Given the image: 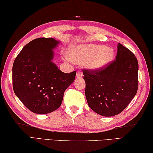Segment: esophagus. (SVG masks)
<instances>
[{
  "label": "esophagus",
  "instance_id": "esophagus-1",
  "mask_svg": "<svg viewBox=\"0 0 153 153\" xmlns=\"http://www.w3.org/2000/svg\"><path fill=\"white\" fill-rule=\"evenodd\" d=\"M82 76H83V74H82V72L81 71H77L76 76H77V77H82Z\"/></svg>",
  "mask_w": 153,
  "mask_h": 153
}]
</instances>
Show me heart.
<instances>
[{
  "label": "heart",
  "mask_w": 153,
  "mask_h": 153,
  "mask_svg": "<svg viewBox=\"0 0 153 153\" xmlns=\"http://www.w3.org/2000/svg\"><path fill=\"white\" fill-rule=\"evenodd\" d=\"M114 51L112 48L96 44L76 45L69 49V55H63L64 59L78 64L85 63L91 70L105 68L113 60Z\"/></svg>",
  "instance_id": "b5f03b06"
}]
</instances>
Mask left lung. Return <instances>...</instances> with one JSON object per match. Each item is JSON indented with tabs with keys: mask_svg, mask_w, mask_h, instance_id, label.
Listing matches in <instances>:
<instances>
[{
	"mask_svg": "<svg viewBox=\"0 0 153 153\" xmlns=\"http://www.w3.org/2000/svg\"><path fill=\"white\" fill-rule=\"evenodd\" d=\"M83 74L88 106L105 117L122 112L138 90V60L132 52L120 43L115 61L100 70L84 69Z\"/></svg>",
	"mask_w": 153,
	"mask_h": 153,
	"instance_id": "8db88e82",
	"label": "left lung"
}]
</instances>
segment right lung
I'll use <instances>...</instances> for the list:
<instances>
[{"instance_id": "right-lung-1", "label": "right lung", "mask_w": 153, "mask_h": 153, "mask_svg": "<svg viewBox=\"0 0 153 153\" xmlns=\"http://www.w3.org/2000/svg\"><path fill=\"white\" fill-rule=\"evenodd\" d=\"M59 43L54 38H36L22 48L14 61V92L34 113L46 114L57 109L65 91L75 79L76 71L63 73L52 61L53 50Z\"/></svg>"}]
</instances>
